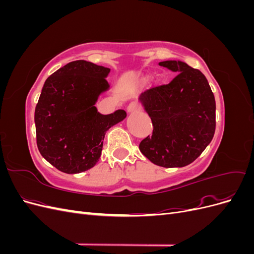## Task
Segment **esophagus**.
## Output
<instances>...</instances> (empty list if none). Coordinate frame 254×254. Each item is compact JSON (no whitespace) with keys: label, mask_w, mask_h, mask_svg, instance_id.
Listing matches in <instances>:
<instances>
[{"label":"esophagus","mask_w":254,"mask_h":254,"mask_svg":"<svg viewBox=\"0 0 254 254\" xmlns=\"http://www.w3.org/2000/svg\"><path fill=\"white\" fill-rule=\"evenodd\" d=\"M137 110H140V105L135 103V102H131L127 107V112L128 113H132V112H135Z\"/></svg>","instance_id":"esophagus-1"}]
</instances>
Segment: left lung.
I'll use <instances>...</instances> for the list:
<instances>
[{"label": "left lung", "mask_w": 254, "mask_h": 254, "mask_svg": "<svg viewBox=\"0 0 254 254\" xmlns=\"http://www.w3.org/2000/svg\"><path fill=\"white\" fill-rule=\"evenodd\" d=\"M174 72L167 84L146 90L139 102L151 119V135L140 143L143 155L162 167H183L195 161L215 132L214 94L205 76L180 60L159 63Z\"/></svg>", "instance_id": "8db88e82"}]
</instances>
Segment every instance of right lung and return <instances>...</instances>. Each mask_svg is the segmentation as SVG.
Masks as SVG:
<instances>
[{
  "mask_svg": "<svg viewBox=\"0 0 254 254\" xmlns=\"http://www.w3.org/2000/svg\"><path fill=\"white\" fill-rule=\"evenodd\" d=\"M109 67L76 60L45 80L35 110L37 146L41 156L65 174L93 167L102 155L106 132L124 120L125 110L110 114L95 104L110 89Z\"/></svg>",
  "mask_w": 254,
  "mask_h": 254,
  "instance_id": "1",
  "label": "right lung"
}]
</instances>
